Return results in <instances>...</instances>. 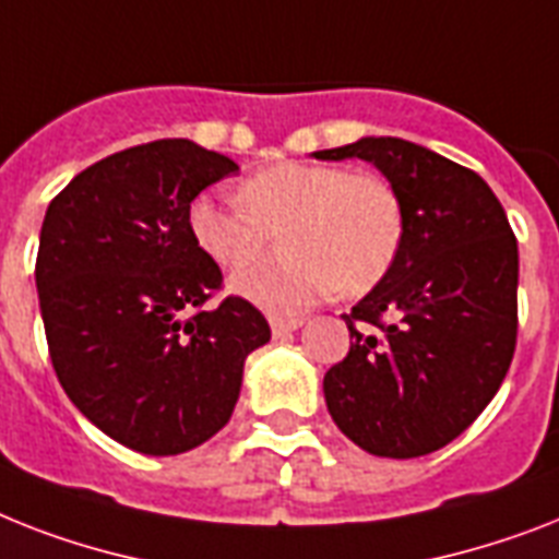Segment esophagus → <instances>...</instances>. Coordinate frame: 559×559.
Wrapping results in <instances>:
<instances>
[{"mask_svg":"<svg viewBox=\"0 0 559 559\" xmlns=\"http://www.w3.org/2000/svg\"><path fill=\"white\" fill-rule=\"evenodd\" d=\"M304 324V319H287V316H272L270 319V326H272V335H287L293 333V330H298V326Z\"/></svg>","mask_w":559,"mask_h":559,"instance_id":"esophagus-1","label":"esophagus"}]
</instances>
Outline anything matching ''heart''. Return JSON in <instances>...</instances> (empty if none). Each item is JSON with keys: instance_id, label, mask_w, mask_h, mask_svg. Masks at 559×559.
<instances>
[{"instance_id": "1", "label": "heart", "mask_w": 559, "mask_h": 559, "mask_svg": "<svg viewBox=\"0 0 559 559\" xmlns=\"http://www.w3.org/2000/svg\"><path fill=\"white\" fill-rule=\"evenodd\" d=\"M240 206L201 194L189 233L209 261L239 272L265 251V235L287 228L281 267L240 273L233 289L270 312H298L342 289L361 295L393 270L405 243V203L379 171L333 163H272L238 186Z\"/></svg>"}]
</instances>
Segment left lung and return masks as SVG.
Listing matches in <instances>:
<instances>
[{
  "instance_id": "obj_1",
  "label": "left lung",
  "mask_w": 559,
  "mask_h": 559,
  "mask_svg": "<svg viewBox=\"0 0 559 559\" xmlns=\"http://www.w3.org/2000/svg\"><path fill=\"white\" fill-rule=\"evenodd\" d=\"M379 166L405 203L393 270L350 312V353L324 399L367 453L411 460L460 437L506 379L516 347V238L476 171L399 138L316 152Z\"/></svg>"
}]
</instances>
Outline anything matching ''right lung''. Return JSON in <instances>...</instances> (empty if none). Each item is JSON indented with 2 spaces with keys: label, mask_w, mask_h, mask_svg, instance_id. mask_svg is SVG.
Instances as JSON below:
<instances>
[{
  "label": "right lung",
  "mask_w": 559,
  "mask_h": 559,
  "mask_svg": "<svg viewBox=\"0 0 559 559\" xmlns=\"http://www.w3.org/2000/svg\"><path fill=\"white\" fill-rule=\"evenodd\" d=\"M238 171L169 138L108 154L45 212L36 289L48 356L76 411L131 451L175 456L224 428L243 358L270 342L189 233V206Z\"/></svg>",
  "instance_id": "right-lung-1"
}]
</instances>
